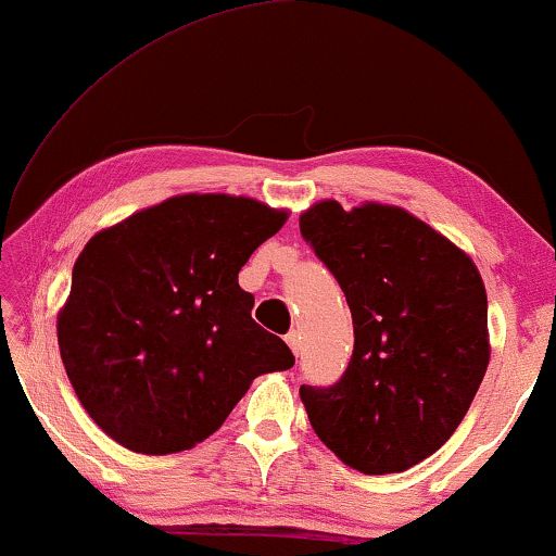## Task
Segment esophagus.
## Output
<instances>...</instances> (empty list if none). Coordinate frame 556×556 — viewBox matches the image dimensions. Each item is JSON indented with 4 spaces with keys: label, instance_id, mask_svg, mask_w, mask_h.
Here are the masks:
<instances>
[{
    "label": "esophagus",
    "instance_id": "esophagus-1",
    "mask_svg": "<svg viewBox=\"0 0 556 556\" xmlns=\"http://www.w3.org/2000/svg\"><path fill=\"white\" fill-rule=\"evenodd\" d=\"M286 341H288V346L293 349V354H299V349H301V333H299V331H288V333H286Z\"/></svg>",
    "mask_w": 556,
    "mask_h": 556
}]
</instances>
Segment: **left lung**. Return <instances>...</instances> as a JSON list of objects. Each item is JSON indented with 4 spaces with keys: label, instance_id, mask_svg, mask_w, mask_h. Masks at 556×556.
I'll return each instance as SVG.
<instances>
[{
    "label": "left lung",
    "instance_id": "left-lung-1",
    "mask_svg": "<svg viewBox=\"0 0 556 556\" xmlns=\"http://www.w3.org/2000/svg\"><path fill=\"white\" fill-rule=\"evenodd\" d=\"M303 240L346 295L354 354L331 387L301 384L326 447L367 476L400 473L453 435L489 367V301L473 261L390 204L318 202Z\"/></svg>",
    "mask_w": 556,
    "mask_h": 556
}]
</instances>
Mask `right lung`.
<instances>
[{
  "label": "right lung",
  "instance_id": "add662e5",
  "mask_svg": "<svg viewBox=\"0 0 556 556\" xmlns=\"http://www.w3.org/2000/svg\"><path fill=\"white\" fill-rule=\"evenodd\" d=\"M283 223L286 212L248 197L181 194L90 238L73 265L58 344L105 435L134 453L189 451L255 377L293 367L238 283Z\"/></svg>",
  "mask_w": 556,
  "mask_h": 556
}]
</instances>
